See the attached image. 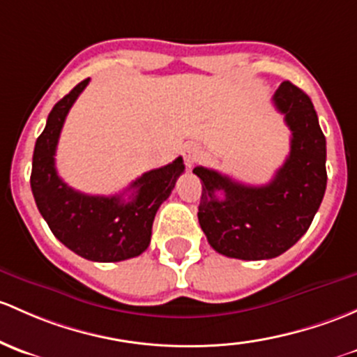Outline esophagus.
<instances>
[{
  "label": "esophagus",
  "mask_w": 357,
  "mask_h": 357,
  "mask_svg": "<svg viewBox=\"0 0 357 357\" xmlns=\"http://www.w3.org/2000/svg\"><path fill=\"white\" fill-rule=\"evenodd\" d=\"M200 153L202 150L197 144H193V142H191V144H186L185 149H183V157H185L186 166L188 167L193 166V164L200 159Z\"/></svg>",
  "instance_id": "34e87169"
}]
</instances>
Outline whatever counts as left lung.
Masks as SVG:
<instances>
[{
    "mask_svg": "<svg viewBox=\"0 0 357 357\" xmlns=\"http://www.w3.org/2000/svg\"><path fill=\"white\" fill-rule=\"evenodd\" d=\"M272 100L291 130V152L268 185L251 186L213 169H193L202 181L198 222L210 246L229 258L268 260L294 246L327 188V142L311 99L282 82Z\"/></svg>",
    "mask_w": 357,
    "mask_h": 357,
    "instance_id": "left-lung-1",
    "label": "left lung"
}]
</instances>
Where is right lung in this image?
<instances>
[{
	"label": "right lung",
	"instance_id": "1",
	"mask_svg": "<svg viewBox=\"0 0 357 357\" xmlns=\"http://www.w3.org/2000/svg\"><path fill=\"white\" fill-rule=\"evenodd\" d=\"M87 85L89 78L56 102L47 116L46 128L33 149L30 188L52 234L73 253L92 261L128 260L149 248L153 217L171 195L185 164L178 157L167 166L142 174L126 188L130 191L128 201L124 200L126 191L99 197L70 188L56 171V147L66 114Z\"/></svg>",
	"mask_w": 357,
	"mask_h": 357
}]
</instances>
